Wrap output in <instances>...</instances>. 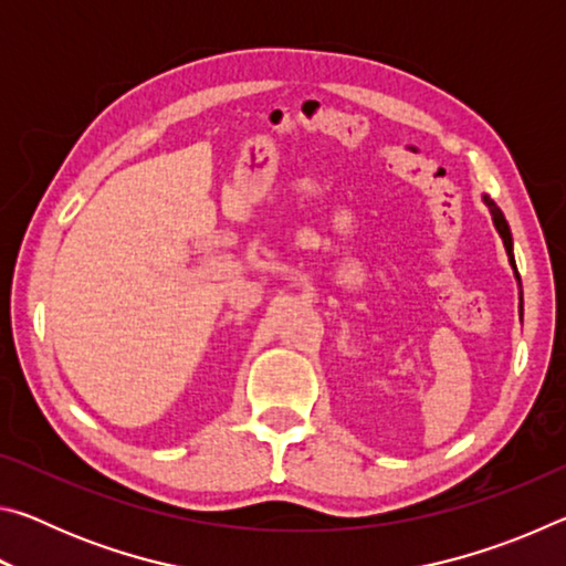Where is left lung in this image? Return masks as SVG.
Here are the masks:
<instances>
[{"instance_id": "8db88e82", "label": "left lung", "mask_w": 566, "mask_h": 566, "mask_svg": "<svg viewBox=\"0 0 566 566\" xmlns=\"http://www.w3.org/2000/svg\"><path fill=\"white\" fill-rule=\"evenodd\" d=\"M482 199H484V205L490 207V212H492V222H494V227H496V232H500V237H502L504 249H506V256H510V264H512V270H514L516 282H520V286H522L520 272H516V262H514V249H512V232H510V224H506V219H504V214H502V209L496 207L490 197L484 195ZM522 312H524V300H522V292H520V317H522Z\"/></svg>"}]
</instances>
